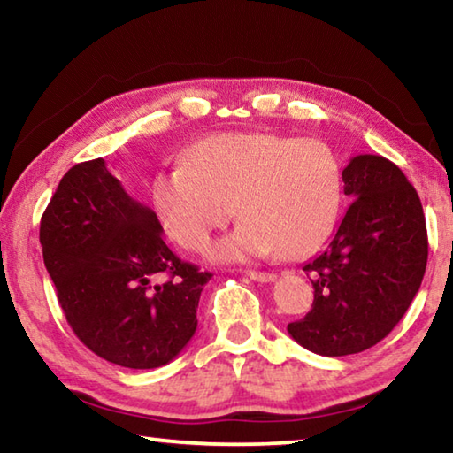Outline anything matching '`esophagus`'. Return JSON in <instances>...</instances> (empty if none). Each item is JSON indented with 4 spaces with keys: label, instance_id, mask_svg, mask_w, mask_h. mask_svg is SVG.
<instances>
[{
    "label": "esophagus",
    "instance_id": "obj_1",
    "mask_svg": "<svg viewBox=\"0 0 453 453\" xmlns=\"http://www.w3.org/2000/svg\"><path fill=\"white\" fill-rule=\"evenodd\" d=\"M248 275L254 281H262V283H270L275 280V273H270V272H248Z\"/></svg>",
    "mask_w": 453,
    "mask_h": 453
}]
</instances>
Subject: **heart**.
Instances as JSON below:
<instances>
[{
	"label": "heart",
	"mask_w": 453,
	"mask_h": 453,
	"mask_svg": "<svg viewBox=\"0 0 453 453\" xmlns=\"http://www.w3.org/2000/svg\"><path fill=\"white\" fill-rule=\"evenodd\" d=\"M342 197L343 164L332 145L259 132L208 137L153 181L165 234L189 251L208 248L235 203L242 221L210 250L213 262L232 264L308 256L334 229Z\"/></svg>",
	"instance_id": "b5f03b06"
}]
</instances>
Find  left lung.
<instances>
[{
    "label": "left lung",
    "instance_id": "left-lung-1",
    "mask_svg": "<svg viewBox=\"0 0 453 453\" xmlns=\"http://www.w3.org/2000/svg\"><path fill=\"white\" fill-rule=\"evenodd\" d=\"M351 203L332 240L303 265L311 310L289 335L313 354H359L381 342L408 311L427 264V232L418 191L395 164L356 156L343 167Z\"/></svg>",
    "mask_w": 453,
    "mask_h": 453
}]
</instances>
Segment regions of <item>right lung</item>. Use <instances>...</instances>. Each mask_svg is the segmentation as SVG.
Returning a JSON list of instances; mask_svg holds the SVG:
<instances>
[{"mask_svg":"<svg viewBox=\"0 0 453 453\" xmlns=\"http://www.w3.org/2000/svg\"><path fill=\"white\" fill-rule=\"evenodd\" d=\"M162 234L156 211L129 196L102 157L73 165L42 216L43 264L67 324L121 367L170 364L196 334L211 273L181 262Z\"/></svg>","mask_w":453,"mask_h":453,"instance_id":"add662e5","label":"right lung"}]
</instances>
